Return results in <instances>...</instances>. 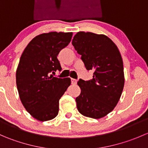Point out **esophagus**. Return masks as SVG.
Segmentation results:
<instances>
[{
    "mask_svg": "<svg viewBox=\"0 0 148 148\" xmlns=\"http://www.w3.org/2000/svg\"><path fill=\"white\" fill-rule=\"evenodd\" d=\"M71 84H76L77 83V79H71Z\"/></svg>",
    "mask_w": 148,
    "mask_h": 148,
    "instance_id": "34e87169",
    "label": "esophagus"
}]
</instances>
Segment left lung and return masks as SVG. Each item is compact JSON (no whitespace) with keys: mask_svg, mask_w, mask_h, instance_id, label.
<instances>
[{"mask_svg":"<svg viewBox=\"0 0 148 148\" xmlns=\"http://www.w3.org/2000/svg\"><path fill=\"white\" fill-rule=\"evenodd\" d=\"M72 45L82 55L86 69L95 71L92 80L77 82L81 89L76 98L77 110L85 117H105L118 103L125 84L120 51L107 36L84 31L77 33Z\"/></svg>","mask_w":148,"mask_h":148,"instance_id":"8db88e82","label":"left lung"}]
</instances>
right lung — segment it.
Segmentation results:
<instances>
[{
  "instance_id": "1",
  "label": "right lung",
  "mask_w": 148,
  "mask_h": 148,
  "mask_svg": "<svg viewBox=\"0 0 148 148\" xmlns=\"http://www.w3.org/2000/svg\"><path fill=\"white\" fill-rule=\"evenodd\" d=\"M72 34L52 31L36 36L20 58L16 75L19 97L26 111L41 122L57 116L59 99L71 84L69 77H53L51 73L62 69L57 56Z\"/></svg>"
}]
</instances>
